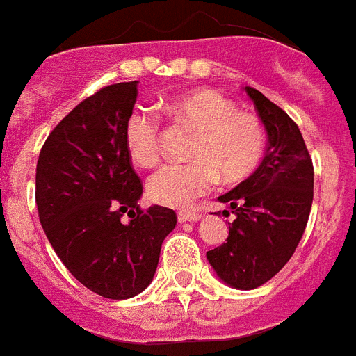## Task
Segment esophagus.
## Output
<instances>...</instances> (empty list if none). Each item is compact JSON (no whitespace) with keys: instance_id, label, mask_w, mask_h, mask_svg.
Masks as SVG:
<instances>
[{"instance_id":"obj_1","label":"esophagus","mask_w":356,"mask_h":356,"mask_svg":"<svg viewBox=\"0 0 356 356\" xmlns=\"http://www.w3.org/2000/svg\"><path fill=\"white\" fill-rule=\"evenodd\" d=\"M201 219V213L196 212V210H180L178 212V221L185 222V221H197Z\"/></svg>"}]
</instances>
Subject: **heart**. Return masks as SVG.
<instances>
[{
    "label": "heart",
    "mask_w": 356,
    "mask_h": 356,
    "mask_svg": "<svg viewBox=\"0 0 356 356\" xmlns=\"http://www.w3.org/2000/svg\"><path fill=\"white\" fill-rule=\"evenodd\" d=\"M178 127L194 131L188 163H172L147 181L155 203L185 207L219 181L237 185L248 180L264 159L267 130L260 115L238 110L229 97L213 90H191L165 105ZM124 143L131 162L153 168L162 159V127L155 114L137 110L128 118Z\"/></svg>",
    "instance_id": "b5f03b06"
}]
</instances>
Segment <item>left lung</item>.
Instances as JSON below:
<instances>
[{"label":"left lung","mask_w":356,"mask_h":356,"mask_svg":"<svg viewBox=\"0 0 356 356\" xmlns=\"http://www.w3.org/2000/svg\"><path fill=\"white\" fill-rule=\"evenodd\" d=\"M246 92L266 124L269 146L259 169L219 197L235 219L226 242L207 259L222 282L250 291L269 282L300 244L312 209L314 163L287 112L253 87Z\"/></svg>","instance_id":"1"}]
</instances>
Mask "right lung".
I'll return each instance as SVG.
<instances>
[{"instance_id":"add662e5","label":"right lung","mask_w":356,"mask_h":356,"mask_svg":"<svg viewBox=\"0 0 356 356\" xmlns=\"http://www.w3.org/2000/svg\"><path fill=\"white\" fill-rule=\"evenodd\" d=\"M135 99L137 81L85 97L48 135L35 172L37 210L53 250L81 285L108 300L134 298L151 284L176 226L175 210L139 205L143 181L124 143Z\"/></svg>"}]
</instances>
